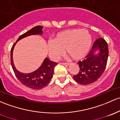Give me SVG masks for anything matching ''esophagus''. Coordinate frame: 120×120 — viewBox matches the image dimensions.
Masks as SVG:
<instances>
[{
    "label": "esophagus",
    "mask_w": 120,
    "mask_h": 120,
    "mask_svg": "<svg viewBox=\"0 0 120 120\" xmlns=\"http://www.w3.org/2000/svg\"><path fill=\"white\" fill-rule=\"evenodd\" d=\"M61 64L64 65H70V63H62Z\"/></svg>",
    "instance_id": "1"
}]
</instances>
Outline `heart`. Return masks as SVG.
Instances as JSON below:
<instances>
[{
    "label": "heart",
    "mask_w": 120,
    "mask_h": 120,
    "mask_svg": "<svg viewBox=\"0 0 120 120\" xmlns=\"http://www.w3.org/2000/svg\"><path fill=\"white\" fill-rule=\"evenodd\" d=\"M92 39L88 31L73 28L57 33L53 40L47 44L50 57L57 60L63 55L64 49L73 60H80L88 55L92 45Z\"/></svg>",
    "instance_id": "heart-1"
}]
</instances>
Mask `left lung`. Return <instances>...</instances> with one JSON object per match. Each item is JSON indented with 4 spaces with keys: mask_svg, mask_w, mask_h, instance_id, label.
Wrapping results in <instances>:
<instances>
[{
    "mask_svg": "<svg viewBox=\"0 0 120 120\" xmlns=\"http://www.w3.org/2000/svg\"><path fill=\"white\" fill-rule=\"evenodd\" d=\"M97 49L100 52L96 55L94 52ZM108 55L107 43L104 39L99 38L94 42L86 59L78 62L80 71L78 74L73 76L75 81L81 85H88L96 81L104 72Z\"/></svg>",
    "mask_w": 120,
    "mask_h": 120,
    "instance_id": "obj_1",
    "label": "left lung"
}]
</instances>
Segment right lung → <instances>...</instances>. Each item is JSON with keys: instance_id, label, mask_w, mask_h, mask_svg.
Instances as JSON below:
<instances>
[{"instance_id": "1", "label": "right lung", "mask_w": 120, "mask_h": 120, "mask_svg": "<svg viewBox=\"0 0 120 120\" xmlns=\"http://www.w3.org/2000/svg\"><path fill=\"white\" fill-rule=\"evenodd\" d=\"M42 28L43 27L41 26H35L30 31L20 35L12 45L11 49V64L16 77L23 85L33 89H40L48 85L53 76L54 68L57 65V63L50 61L47 57L44 59L41 65L35 72L26 74L21 73L16 69L12 59L13 49L16 42L20 39L30 35L43 34Z\"/></svg>"}]
</instances>
